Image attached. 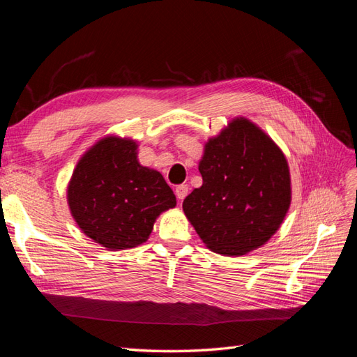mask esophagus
Listing matches in <instances>:
<instances>
[{
  "instance_id": "34e87169",
  "label": "esophagus",
  "mask_w": 357,
  "mask_h": 357,
  "mask_svg": "<svg viewBox=\"0 0 357 357\" xmlns=\"http://www.w3.org/2000/svg\"><path fill=\"white\" fill-rule=\"evenodd\" d=\"M175 195H176V197H178L179 200H184V199L187 197V195H188V185H187V184L178 185V187L175 188Z\"/></svg>"
}]
</instances>
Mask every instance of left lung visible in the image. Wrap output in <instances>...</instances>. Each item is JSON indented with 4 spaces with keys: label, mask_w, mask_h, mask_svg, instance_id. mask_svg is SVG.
<instances>
[{
    "label": "left lung",
    "mask_w": 357,
    "mask_h": 357,
    "mask_svg": "<svg viewBox=\"0 0 357 357\" xmlns=\"http://www.w3.org/2000/svg\"><path fill=\"white\" fill-rule=\"evenodd\" d=\"M203 179L182 203L205 245L222 256H243L275 235L291 202L286 155L247 118H235L206 142Z\"/></svg>",
    "instance_id": "1"
}]
</instances>
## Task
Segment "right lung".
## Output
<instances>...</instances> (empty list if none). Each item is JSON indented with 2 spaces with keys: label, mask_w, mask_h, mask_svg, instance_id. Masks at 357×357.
<instances>
[{
  "label": "right lung",
  "mask_w": 357,
  "mask_h": 357,
  "mask_svg": "<svg viewBox=\"0 0 357 357\" xmlns=\"http://www.w3.org/2000/svg\"><path fill=\"white\" fill-rule=\"evenodd\" d=\"M71 215L88 238L110 251L148 241L176 197L160 172L142 166L137 144L106 136L77 161L67 187Z\"/></svg>",
  "instance_id": "obj_1"
}]
</instances>
